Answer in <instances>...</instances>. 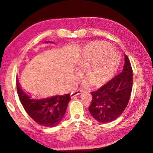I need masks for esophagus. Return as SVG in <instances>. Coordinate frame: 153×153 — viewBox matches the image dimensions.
<instances>
[{
    "instance_id": "esophagus-1",
    "label": "esophagus",
    "mask_w": 153,
    "mask_h": 153,
    "mask_svg": "<svg viewBox=\"0 0 153 153\" xmlns=\"http://www.w3.org/2000/svg\"><path fill=\"white\" fill-rule=\"evenodd\" d=\"M81 93H82V91L81 90H78V91H76L72 92L71 93V94H70V96H71V98H73L74 96H77L78 94H81Z\"/></svg>"
}]
</instances>
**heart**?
<instances>
[{
    "label": "heart",
    "instance_id": "heart-1",
    "mask_svg": "<svg viewBox=\"0 0 153 153\" xmlns=\"http://www.w3.org/2000/svg\"><path fill=\"white\" fill-rule=\"evenodd\" d=\"M119 62L118 53L111 48L109 43L97 41L85 48L78 58L77 64L82 68H87L85 76L92 85L101 87L110 80L117 68ZM85 85H87V82Z\"/></svg>",
    "mask_w": 153,
    "mask_h": 153
}]
</instances>
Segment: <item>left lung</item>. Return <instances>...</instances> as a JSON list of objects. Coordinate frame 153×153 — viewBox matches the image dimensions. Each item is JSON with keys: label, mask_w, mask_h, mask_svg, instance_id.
<instances>
[{"label": "left lung", "mask_w": 153, "mask_h": 153, "mask_svg": "<svg viewBox=\"0 0 153 153\" xmlns=\"http://www.w3.org/2000/svg\"><path fill=\"white\" fill-rule=\"evenodd\" d=\"M133 71L125 55L123 71L94 92L89 111L96 121L107 123L118 118L126 108L131 93Z\"/></svg>", "instance_id": "obj_1"}]
</instances>
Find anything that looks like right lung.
Wrapping results in <instances>:
<instances>
[{"label":"right lung","mask_w":153,"mask_h":153,"mask_svg":"<svg viewBox=\"0 0 153 153\" xmlns=\"http://www.w3.org/2000/svg\"><path fill=\"white\" fill-rule=\"evenodd\" d=\"M17 93L26 112L41 126L52 128L62 121L69 100L70 94L56 95L45 99H32L22 91L16 80Z\"/></svg>","instance_id":"right-lung-1"}]
</instances>
